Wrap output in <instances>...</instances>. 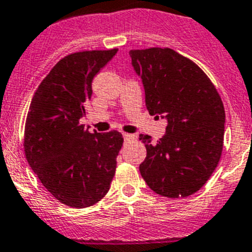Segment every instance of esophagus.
<instances>
[{"label":"esophagus","mask_w":252,"mask_h":252,"mask_svg":"<svg viewBox=\"0 0 252 252\" xmlns=\"http://www.w3.org/2000/svg\"><path fill=\"white\" fill-rule=\"evenodd\" d=\"M124 138L125 142H130L136 140V135H132V133H124Z\"/></svg>","instance_id":"obj_1"}]
</instances>
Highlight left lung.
Listing matches in <instances>:
<instances>
[{
	"mask_svg": "<svg viewBox=\"0 0 252 252\" xmlns=\"http://www.w3.org/2000/svg\"><path fill=\"white\" fill-rule=\"evenodd\" d=\"M130 56L144 82L147 110L168 122L156 142L140 135L147 151L141 176L165 197L192 195L206 184L222 154V100L209 76L172 48L131 50Z\"/></svg>",
	"mask_w": 252,
	"mask_h": 252,
	"instance_id": "8db88e82",
	"label": "left lung"
}]
</instances>
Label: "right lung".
I'll list each match as a JSON object with an SVG mask.
<instances>
[{
    "label": "right lung",
    "mask_w": 252,
    "mask_h": 252,
    "mask_svg": "<svg viewBox=\"0 0 252 252\" xmlns=\"http://www.w3.org/2000/svg\"><path fill=\"white\" fill-rule=\"evenodd\" d=\"M80 51L60 60L37 87L25 124L24 150L41 184L76 209L98 202L110 190L124 137L116 130L90 133L87 114L94 75L116 55Z\"/></svg>",
    "instance_id": "right-lung-1"
}]
</instances>
